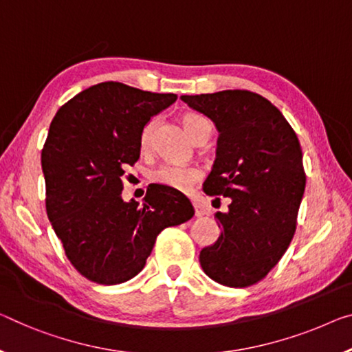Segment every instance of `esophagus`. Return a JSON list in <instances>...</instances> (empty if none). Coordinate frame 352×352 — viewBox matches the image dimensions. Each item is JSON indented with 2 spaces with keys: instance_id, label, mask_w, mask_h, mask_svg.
<instances>
[{
  "instance_id": "34e87169",
  "label": "esophagus",
  "mask_w": 352,
  "mask_h": 352,
  "mask_svg": "<svg viewBox=\"0 0 352 352\" xmlns=\"http://www.w3.org/2000/svg\"><path fill=\"white\" fill-rule=\"evenodd\" d=\"M193 208H195V215H197L198 219H199V217H204V215L208 214V212H206V208H204L201 203L193 201Z\"/></svg>"
}]
</instances>
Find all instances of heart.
<instances>
[{"label":"heart","instance_id":"obj_1","mask_svg":"<svg viewBox=\"0 0 352 352\" xmlns=\"http://www.w3.org/2000/svg\"><path fill=\"white\" fill-rule=\"evenodd\" d=\"M182 122L195 143L208 142L210 133H212V127H210L209 121L204 120L203 116L195 115V113H188V115L184 116ZM155 129H157V120L153 118V120L144 124L142 132H140V149H142L143 154H149L153 151ZM149 177L153 182L171 188V190L187 192L201 179V170L192 165L162 164L155 166L154 170H151Z\"/></svg>","mask_w":352,"mask_h":352}]
</instances>
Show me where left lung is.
Here are the masks:
<instances>
[{"label":"left lung","mask_w":352,"mask_h":352,"mask_svg":"<svg viewBox=\"0 0 352 352\" xmlns=\"http://www.w3.org/2000/svg\"><path fill=\"white\" fill-rule=\"evenodd\" d=\"M181 99L219 131L203 190L219 203L230 198L228 212L215 214L221 234L199 252V264L220 285L252 286L277 266L294 236L305 190L300 143L278 108L252 91Z\"/></svg>","instance_id":"8db88e82"}]
</instances>
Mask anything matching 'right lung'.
Returning <instances> with one entry per match:
<instances>
[{"label":"right lung","instance_id":"1","mask_svg":"<svg viewBox=\"0 0 352 352\" xmlns=\"http://www.w3.org/2000/svg\"><path fill=\"white\" fill-rule=\"evenodd\" d=\"M176 99L104 82L53 118L42 149L47 215L67 259L91 282L133 278L160 231L193 217L186 195L159 184L148 186L143 204L121 198L124 170L140 159V132Z\"/></svg>","mask_w":352,"mask_h":352}]
</instances>
